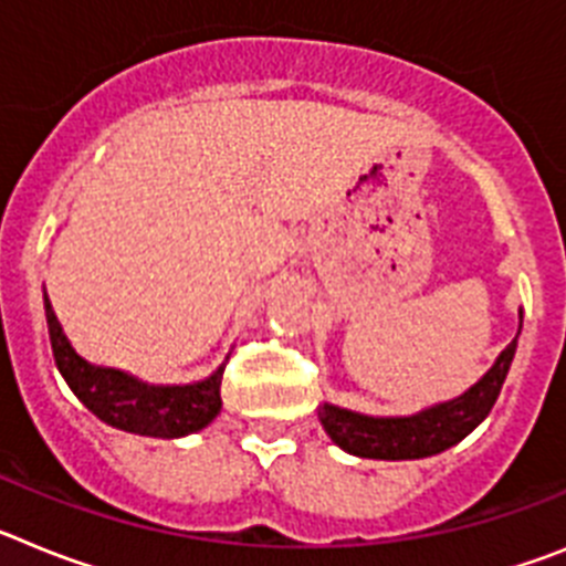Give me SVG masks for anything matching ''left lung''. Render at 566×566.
Here are the masks:
<instances>
[{
	"label": "left lung",
	"instance_id": "8db88e82",
	"mask_svg": "<svg viewBox=\"0 0 566 566\" xmlns=\"http://www.w3.org/2000/svg\"><path fill=\"white\" fill-rule=\"evenodd\" d=\"M518 334H522V312H518ZM518 334L499 354L496 363L490 365L488 374L459 397L433 402L405 417H374V413H359L343 405L323 402L317 411L319 424L337 448L359 459L402 462V459L437 457L462 442L473 428H479L490 408L496 405L510 363L516 357Z\"/></svg>",
	"mask_w": 566,
	"mask_h": 566
}]
</instances>
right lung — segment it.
<instances>
[{
	"label": "right lung",
	"mask_w": 566,
	"mask_h": 566,
	"mask_svg": "<svg viewBox=\"0 0 566 566\" xmlns=\"http://www.w3.org/2000/svg\"><path fill=\"white\" fill-rule=\"evenodd\" d=\"M44 317H48L50 345L56 357L59 374L76 394L78 402L109 428L153 439H181L203 431L221 413V379L227 363L209 377L187 385H158L135 374L96 365L84 359L64 334L56 312L44 292ZM229 359V357H227Z\"/></svg>",
	"instance_id": "obj_1"
}]
</instances>
